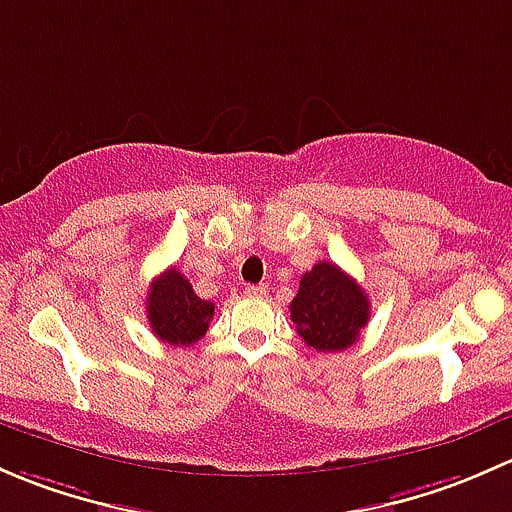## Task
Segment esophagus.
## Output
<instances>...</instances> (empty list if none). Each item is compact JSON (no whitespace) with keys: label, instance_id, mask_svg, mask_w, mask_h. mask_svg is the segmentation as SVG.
<instances>
[{"label":"esophagus","instance_id":"34e87169","mask_svg":"<svg viewBox=\"0 0 512 512\" xmlns=\"http://www.w3.org/2000/svg\"><path fill=\"white\" fill-rule=\"evenodd\" d=\"M246 293L254 295V298H263V295L268 293L266 286H246Z\"/></svg>","mask_w":512,"mask_h":512}]
</instances>
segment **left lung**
Returning <instances> with one entry per match:
<instances>
[{
    "mask_svg": "<svg viewBox=\"0 0 512 512\" xmlns=\"http://www.w3.org/2000/svg\"><path fill=\"white\" fill-rule=\"evenodd\" d=\"M291 320L308 347L340 352L355 345L370 320V300L360 283L340 266L320 261L300 278L291 303Z\"/></svg>",
    "mask_w": 512,
    "mask_h": 512,
    "instance_id": "obj_1",
    "label": "left lung"
}]
</instances>
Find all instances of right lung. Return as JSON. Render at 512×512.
Masks as SVG:
<instances>
[{
	"instance_id": "right-lung-1",
	"label": "right lung",
	"mask_w": 512,
	"mask_h": 512,
	"mask_svg": "<svg viewBox=\"0 0 512 512\" xmlns=\"http://www.w3.org/2000/svg\"><path fill=\"white\" fill-rule=\"evenodd\" d=\"M145 305L152 333L175 347H187L207 335L214 318V303L199 298L177 268H167L150 283Z\"/></svg>"
}]
</instances>
